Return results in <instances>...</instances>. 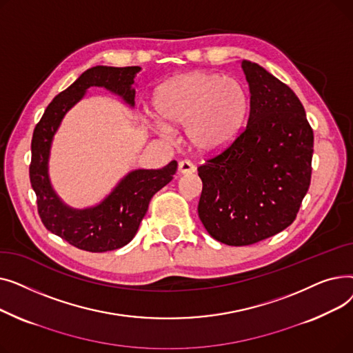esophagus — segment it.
Masks as SVG:
<instances>
[{
    "label": "esophagus",
    "mask_w": 353,
    "mask_h": 353,
    "mask_svg": "<svg viewBox=\"0 0 353 353\" xmlns=\"http://www.w3.org/2000/svg\"><path fill=\"white\" fill-rule=\"evenodd\" d=\"M194 170L196 167L190 160H181L179 163V173L181 174H190V173H194Z\"/></svg>",
    "instance_id": "1"
}]
</instances>
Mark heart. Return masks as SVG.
Wrapping results in <instances>:
<instances>
[{
  "mask_svg": "<svg viewBox=\"0 0 353 353\" xmlns=\"http://www.w3.org/2000/svg\"><path fill=\"white\" fill-rule=\"evenodd\" d=\"M159 116L172 125L186 127L190 144L203 154L225 150L242 130L249 97L234 79L194 71L161 85L154 97ZM164 136L169 128L160 125Z\"/></svg>",
  "mask_w": 353,
  "mask_h": 353,
  "instance_id": "b5f03b06",
  "label": "heart"
}]
</instances>
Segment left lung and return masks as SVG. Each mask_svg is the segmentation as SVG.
Instances as JSON below:
<instances>
[{"instance_id": "8db88e82", "label": "left lung", "mask_w": 353, "mask_h": 353, "mask_svg": "<svg viewBox=\"0 0 353 353\" xmlns=\"http://www.w3.org/2000/svg\"><path fill=\"white\" fill-rule=\"evenodd\" d=\"M250 88L246 127L197 167L199 217L229 246H249L293 223L312 177L313 130L293 90L252 61H242Z\"/></svg>"}]
</instances>
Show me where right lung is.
<instances>
[{
  "label": "right lung",
  "instance_id": "obj_1",
  "mask_svg": "<svg viewBox=\"0 0 353 353\" xmlns=\"http://www.w3.org/2000/svg\"><path fill=\"white\" fill-rule=\"evenodd\" d=\"M139 71L140 67L105 65L87 70L76 83L55 96L34 128L30 181L37 194L40 219L47 230L85 252L116 250L132 242L152 197L172 181L177 170L176 160L157 170H134L128 173L99 206L85 210L64 206L51 189L47 173L50 145L64 114L91 85L105 87L133 105L132 84Z\"/></svg>",
  "mask_w": 353,
  "mask_h": 353
}]
</instances>
